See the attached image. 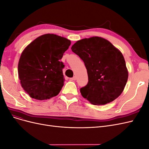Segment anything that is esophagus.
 Segmentation results:
<instances>
[{
  "mask_svg": "<svg viewBox=\"0 0 149 149\" xmlns=\"http://www.w3.org/2000/svg\"><path fill=\"white\" fill-rule=\"evenodd\" d=\"M70 81H75L76 79V76H73V78H70Z\"/></svg>",
  "mask_w": 149,
  "mask_h": 149,
  "instance_id": "34e87169",
  "label": "esophagus"
}]
</instances>
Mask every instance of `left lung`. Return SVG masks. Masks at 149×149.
<instances>
[{
    "label": "left lung",
    "instance_id": "8db88e82",
    "mask_svg": "<svg viewBox=\"0 0 149 149\" xmlns=\"http://www.w3.org/2000/svg\"><path fill=\"white\" fill-rule=\"evenodd\" d=\"M71 50L85 65L88 83L80 89L82 96L94 105H104L118 98L128 79L122 53L108 40L99 37L76 42Z\"/></svg>",
    "mask_w": 149,
    "mask_h": 149
}]
</instances>
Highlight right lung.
<instances>
[{"instance_id":"right-lung-1","label":"right lung","mask_w":149,"mask_h":149,"mask_svg":"<svg viewBox=\"0 0 149 149\" xmlns=\"http://www.w3.org/2000/svg\"><path fill=\"white\" fill-rule=\"evenodd\" d=\"M71 41L55 34L43 35L22 53L18 73L22 87L31 97L45 100L57 96L63 86L60 61Z\"/></svg>"}]
</instances>
